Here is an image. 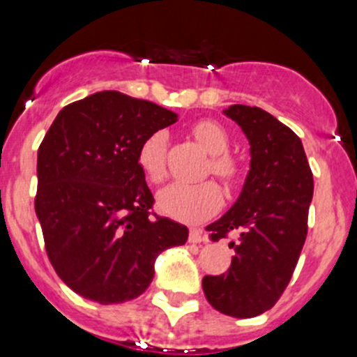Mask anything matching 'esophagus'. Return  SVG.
Here are the masks:
<instances>
[{
	"mask_svg": "<svg viewBox=\"0 0 357 357\" xmlns=\"http://www.w3.org/2000/svg\"><path fill=\"white\" fill-rule=\"evenodd\" d=\"M188 242L190 243H204L207 242V238L204 236V233H202V229H190V236H188Z\"/></svg>",
	"mask_w": 357,
	"mask_h": 357,
	"instance_id": "esophagus-1",
	"label": "esophagus"
}]
</instances>
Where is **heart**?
<instances>
[{
  "label": "heart",
  "instance_id": "1",
  "mask_svg": "<svg viewBox=\"0 0 357 357\" xmlns=\"http://www.w3.org/2000/svg\"><path fill=\"white\" fill-rule=\"evenodd\" d=\"M197 142L211 153L208 171L218 176L226 186L238 185L243 176V164L238 157L228 152L229 136L221 124L214 121H200L192 128ZM169 136L155 131L146 136L138 150V164L152 183L164 181L167 176ZM160 212L176 221L199 225L218 214L222 207V192L215 181L185 183L174 181L157 193Z\"/></svg>",
  "mask_w": 357,
  "mask_h": 357
}]
</instances>
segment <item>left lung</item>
I'll return each instance as SVG.
<instances>
[{"label": "left lung", "mask_w": 357, "mask_h": 357, "mask_svg": "<svg viewBox=\"0 0 357 357\" xmlns=\"http://www.w3.org/2000/svg\"><path fill=\"white\" fill-rule=\"evenodd\" d=\"M250 143V171L240 199L219 221L207 226L219 242L229 233L238 240L231 266L202 280L205 298L219 312L254 318L278 302L290 283L307 236L312 172L301 138L259 107L225 110Z\"/></svg>", "instance_id": "obj_1"}]
</instances>
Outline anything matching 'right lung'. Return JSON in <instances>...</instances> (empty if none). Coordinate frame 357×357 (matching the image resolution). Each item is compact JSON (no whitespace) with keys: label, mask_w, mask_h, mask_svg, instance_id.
Masks as SVG:
<instances>
[{"label":"right lung","mask_w":357,"mask_h":357,"mask_svg":"<svg viewBox=\"0 0 357 357\" xmlns=\"http://www.w3.org/2000/svg\"><path fill=\"white\" fill-rule=\"evenodd\" d=\"M178 115L146 100L102 91L59 112L38 150L36 215L56 275L100 304L142 295L153 262L188 228L152 211L138 164L143 139Z\"/></svg>","instance_id":"add662e5"}]
</instances>
